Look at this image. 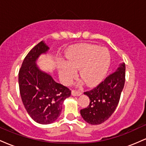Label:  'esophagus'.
I'll return each instance as SVG.
<instances>
[{
    "label": "esophagus",
    "mask_w": 146,
    "mask_h": 146,
    "mask_svg": "<svg viewBox=\"0 0 146 146\" xmlns=\"http://www.w3.org/2000/svg\"><path fill=\"white\" fill-rule=\"evenodd\" d=\"M71 94L73 96H80L82 94L81 91H79V90H72L71 91Z\"/></svg>",
    "instance_id": "obj_1"
}]
</instances>
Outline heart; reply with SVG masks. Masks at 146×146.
<instances>
[{"instance_id": "obj_1", "label": "heart", "mask_w": 146, "mask_h": 146, "mask_svg": "<svg viewBox=\"0 0 146 146\" xmlns=\"http://www.w3.org/2000/svg\"><path fill=\"white\" fill-rule=\"evenodd\" d=\"M68 61L61 63L60 75L68 84L80 68V76L88 86H94L106 74L110 64V54L107 48L98 45L85 44L76 46L69 52Z\"/></svg>"}]
</instances>
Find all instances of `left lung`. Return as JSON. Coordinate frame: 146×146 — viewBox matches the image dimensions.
Instances as JSON below:
<instances>
[{
	"mask_svg": "<svg viewBox=\"0 0 146 146\" xmlns=\"http://www.w3.org/2000/svg\"><path fill=\"white\" fill-rule=\"evenodd\" d=\"M125 71V63H122L98 86L84 93L89 98L90 104L80 114L87 123L101 124L114 113L124 86Z\"/></svg>",
	"mask_w": 146,
	"mask_h": 146,
	"instance_id": "8db88e82",
	"label": "left lung"
}]
</instances>
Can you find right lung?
<instances>
[{
	"label": "right lung",
	"mask_w": 146,
	"mask_h": 146,
	"mask_svg": "<svg viewBox=\"0 0 146 146\" xmlns=\"http://www.w3.org/2000/svg\"><path fill=\"white\" fill-rule=\"evenodd\" d=\"M49 49L43 41L29 52L18 73V84L22 101L29 116L40 124H49L59 117L64 100L71 91L57 83L48 73L41 71L36 60Z\"/></svg>",
	"instance_id": "right-lung-1"
}]
</instances>
